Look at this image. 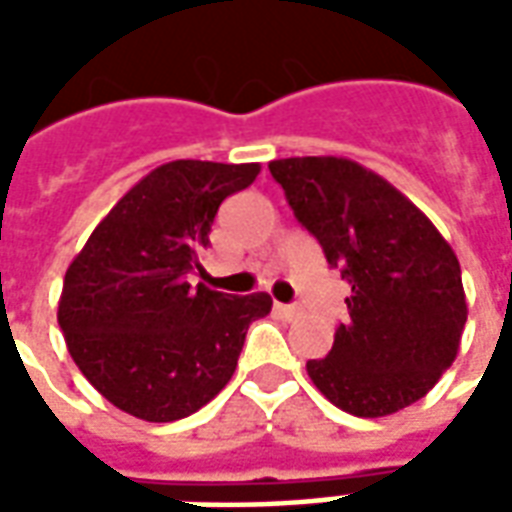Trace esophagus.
Instances as JSON below:
<instances>
[{"label":"esophagus","instance_id":"obj_1","mask_svg":"<svg viewBox=\"0 0 512 512\" xmlns=\"http://www.w3.org/2000/svg\"><path fill=\"white\" fill-rule=\"evenodd\" d=\"M277 312L279 315H285V318H296L301 310L296 307V304H277Z\"/></svg>","mask_w":512,"mask_h":512}]
</instances>
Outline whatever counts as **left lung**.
Wrapping results in <instances>:
<instances>
[{
    "mask_svg": "<svg viewBox=\"0 0 512 512\" xmlns=\"http://www.w3.org/2000/svg\"><path fill=\"white\" fill-rule=\"evenodd\" d=\"M329 266L351 285V321L307 373L354 417H386L417 403L455 362L466 323L461 263L425 213L351 158L304 156L268 164Z\"/></svg>",
    "mask_w": 512,
    "mask_h": 512,
    "instance_id": "obj_1",
    "label": "left lung"
}]
</instances>
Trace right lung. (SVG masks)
<instances>
[{
    "label": "right lung",
    "mask_w": 512,
    "mask_h": 512,
    "mask_svg": "<svg viewBox=\"0 0 512 512\" xmlns=\"http://www.w3.org/2000/svg\"><path fill=\"white\" fill-rule=\"evenodd\" d=\"M260 164L180 158L128 189L65 271L57 321L73 362L101 395L145 422L202 408L233 378L268 293L230 296L189 274L211 246L216 211Z\"/></svg>",
    "instance_id": "right-lung-1"
}]
</instances>
